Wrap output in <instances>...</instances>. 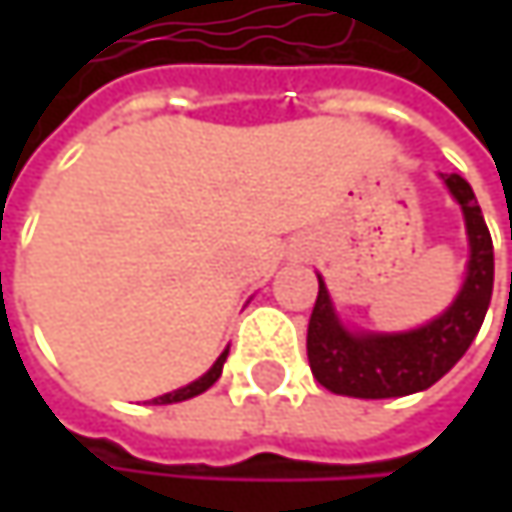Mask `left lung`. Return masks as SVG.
<instances>
[{
    "label": "left lung",
    "instance_id": "8db88e82",
    "mask_svg": "<svg viewBox=\"0 0 512 512\" xmlns=\"http://www.w3.org/2000/svg\"><path fill=\"white\" fill-rule=\"evenodd\" d=\"M442 180L460 204L468 234V266L457 299L418 329L361 332L341 323L317 275L320 293L308 323V361L314 379L332 394L385 400L424 391L439 382L477 338L492 299V237L468 180L460 174H442Z\"/></svg>",
    "mask_w": 512,
    "mask_h": 512
}]
</instances>
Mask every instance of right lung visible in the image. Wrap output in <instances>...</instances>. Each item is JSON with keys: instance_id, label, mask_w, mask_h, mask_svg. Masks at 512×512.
<instances>
[{"instance_id": "1", "label": "right lung", "mask_w": 512, "mask_h": 512, "mask_svg": "<svg viewBox=\"0 0 512 512\" xmlns=\"http://www.w3.org/2000/svg\"><path fill=\"white\" fill-rule=\"evenodd\" d=\"M225 358H228V350L222 353V356L213 361V367L204 373V376H198L195 382H189V385H183V388H177V391H168V394H162V397H154V403L159 406H165V403H180V400H189V397H198V394H204L219 376H222V367H225Z\"/></svg>"}]
</instances>
